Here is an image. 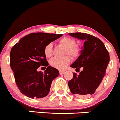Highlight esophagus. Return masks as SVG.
Here are the masks:
<instances>
[{
    "instance_id": "1",
    "label": "esophagus",
    "mask_w": 120,
    "mask_h": 120,
    "mask_svg": "<svg viewBox=\"0 0 120 120\" xmlns=\"http://www.w3.org/2000/svg\"><path fill=\"white\" fill-rule=\"evenodd\" d=\"M64 72H65V71H63V70H60V71H59V73H60V75L64 74Z\"/></svg>"
}]
</instances>
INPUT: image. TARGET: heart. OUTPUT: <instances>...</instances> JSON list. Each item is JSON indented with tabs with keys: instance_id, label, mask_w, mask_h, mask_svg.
<instances>
[{
	"instance_id": "obj_1",
	"label": "heart",
	"mask_w": 120,
	"mask_h": 120,
	"mask_svg": "<svg viewBox=\"0 0 120 120\" xmlns=\"http://www.w3.org/2000/svg\"><path fill=\"white\" fill-rule=\"evenodd\" d=\"M75 41L73 38L65 37L60 39L59 43L64 47L66 50L64 54H68L72 58H77L80 54V48L78 46L75 45ZM52 43H48L44 48V54L46 57L49 58L52 56ZM71 62V58L69 56H65L63 57H54L50 60L49 63L52 67L59 70H63Z\"/></svg>"
}]
</instances>
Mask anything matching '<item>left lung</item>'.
Returning <instances> with one entry per match:
<instances>
[{"mask_svg":"<svg viewBox=\"0 0 120 120\" xmlns=\"http://www.w3.org/2000/svg\"><path fill=\"white\" fill-rule=\"evenodd\" d=\"M71 37L83 40V46L78 59L70 66L76 71L83 69L68 81L70 91L79 98L93 95L105 77L110 61L109 53L101 40L91 35L81 32L70 33Z\"/></svg>","mask_w":120,"mask_h":120,"instance_id":"1","label":"left lung"}]
</instances>
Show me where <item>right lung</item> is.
<instances>
[{
	"mask_svg": "<svg viewBox=\"0 0 120 120\" xmlns=\"http://www.w3.org/2000/svg\"><path fill=\"white\" fill-rule=\"evenodd\" d=\"M62 35L31 33L22 38L11 49L10 64L15 82L20 92L27 97L41 98L49 93L52 82L59 72L49 66L43 50L46 45ZM41 65L47 67L44 73L37 71Z\"/></svg>",
	"mask_w": 120,
	"mask_h": 120,
	"instance_id": "obj_1",
	"label": "right lung"
}]
</instances>
